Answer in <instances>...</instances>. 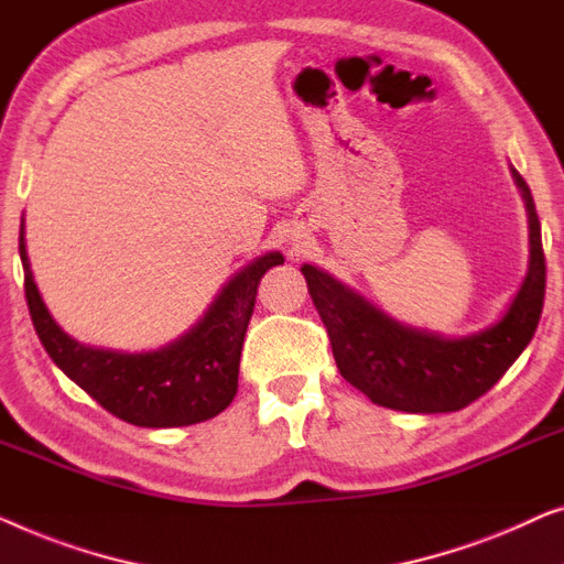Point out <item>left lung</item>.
Listing matches in <instances>:
<instances>
[{"mask_svg":"<svg viewBox=\"0 0 564 564\" xmlns=\"http://www.w3.org/2000/svg\"><path fill=\"white\" fill-rule=\"evenodd\" d=\"M511 176L527 206V275L503 314L470 335L447 337L395 322L335 275L316 265H301L339 372L378 406L409 414L465 409L501 380L534 337L546 285L542 225L527 181L513 165Z\"/></svg>","mask_w":564,"mask_h":564,"instance_id":"8db88e82","label":"left lung"}]
</instances>
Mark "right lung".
<instances>
[{
  "label": "right lung",
  "instance_id": "add662e5",
  "mask_svg": "<svg viewBox=\"0 0 564 564\" xmlns=\"http://www.w3.org/2000/svg\"><path fill=\"white\" fill-rule=\"evenodd\" d=\"M20 260L30 316L51 360L109 414L134 426L169 430L206 422L232 403L258 283L283 263V256L273 250L252 258L229 275L192 327L142 352L84 345L58 327L30 271L25 217L20 221Z\"/></svg>",
  "mask_w": 564,
  "mask_h": 564
}]
</instances>
